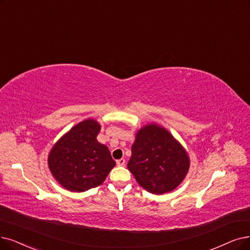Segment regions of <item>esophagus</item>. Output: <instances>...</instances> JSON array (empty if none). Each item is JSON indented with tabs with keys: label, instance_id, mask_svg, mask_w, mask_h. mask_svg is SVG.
Listing matches in <instances>:
<instances>
[{
	"label": "esophagus",
	"instance_id": "1",
	"mask_svg": "<svg viewBox=\"0 0 250 250\" xmlns=\"http://www.w3.org/2000/svg\"><path fill=\"white\" fill-rule=\"evenodd\" d=\"M125 163H126L125 159H119V160H117V165L118 166H124Z\"/></svg>",
	"mask_w": 250,
	"mask_h": 250
}]
</instances>
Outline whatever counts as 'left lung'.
Returning a JSON list of instances; mask_svg holds the SVG:
<instances>
[{
	"instance_id": "obj_1",
	"label": "left lung",
	"mask_w": 250,
	"mask_h": 250,
	"mask_svg": "<svg viewBox=\"0 0 250 250\" xmlns=\"http://www.w3.org/2000/svg\"><path fill=\"white\" fill-rule=\"evenodd\" d=\"M131 152L129 171L152 194L171 192L188 171L189 158L184 146L167 129L155 123L139 129Z\"/></svg>"
}]
</instances>
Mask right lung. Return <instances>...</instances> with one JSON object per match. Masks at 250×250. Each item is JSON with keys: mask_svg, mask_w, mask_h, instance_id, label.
<instances>
[{"mask_svg": "<svg viewBox=\"0 0 250 250\" xmlns=\"http://www.w3.org/2000/svg\"><path fill=\"white\" fill-rule=\"evenodd\" d=\"M101 125L87 119L74 126L53 146L48 166L57 183L72 192L102 185L116 162L106 146L97 142Z\"/></svg>", "mask_w": 250, "mask_h": 250, "instance_id": "1", "label": "right lung"}]
</instances>
